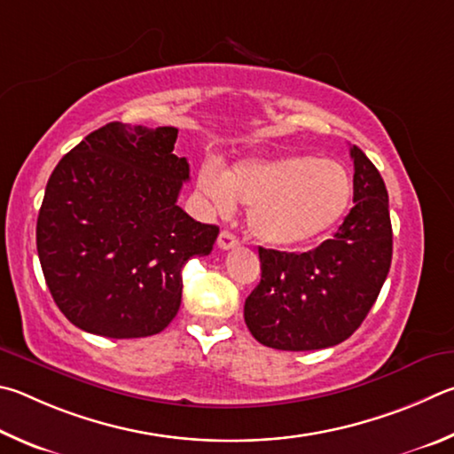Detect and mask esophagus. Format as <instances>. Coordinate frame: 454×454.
Wrapping results in <instances>:
<instances>
[{"mask_svg":"<svg viewBox=\"0 0 454 454\" xmlns=\"http://www.w3.org/2000/svg\"><path fill=\"white\" fill-rule=\"evenodd\" d=\"M217 245H219V249L229 251V249H235L237 245H239V239H237V237L231 231H221Z\"/></svg>","mask_w":454,"mask_h":454,"instance_id":"obj_1","label":"esophagus"}]
</instances>
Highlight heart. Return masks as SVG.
<instances>
[{"label": "heart", "instance_id": "1", "mask_svg": "<svg viewBox=\"0 0 454 454\" xmlns=\"http://www.w3.org/2000/svg\"><path fill=\"white\" fill-rule=\"evenodd\" d=\"M197 185L219 213L231 211L235 199L249 205L251 235L271 247H295L327 233L353 197L343 165L309 155L243 159L227 173L207 161Z\"/></svg>", "mask_w": 454, "mask_h": 454}]
</instances>
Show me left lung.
<instances>
[{"instance_id":"8db88e82","label":"left lung","mask_w":454,"mask_h":454,"mask_svg":"<svg viewBox=\"0 0 454 454\" xmlns=\"http://www.w3.org/2000/svg\"><path fill=\"white\" fill-rule=\"evenodd\" d=\"M353 201L333 239L307 253L259 247L261 281L245 299V323L261 345L315 351L361 327L391 269L388 195L377 167L353 145Z\"/></svg>"}]
</instances>
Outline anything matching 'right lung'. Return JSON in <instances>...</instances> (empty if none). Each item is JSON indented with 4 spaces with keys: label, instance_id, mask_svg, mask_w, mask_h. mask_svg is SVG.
Segmentation results:
<instances>
[{
    "label": "right lung",
    "instance_id": "add662e5",
    "mask_svg": "<svg viewBox=\"0 0 454 454\" xmlns=\"http://www.w3.org/2000/svg\"><path fill=\"white\" fill-rule=\"evenodd\" d=\"M177 129L107 123L63 155L37 215V255L59 311L93 335L161 333L181 305V269L219 235L177 205L189 179Z\"/></svg>",
    "mask_w": 454,
    "mask_h": 454
}]
</instances>
